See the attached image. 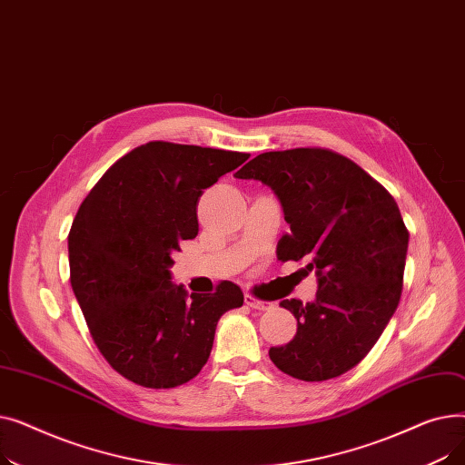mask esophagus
<instances>
[{"label":"esophagus","instance_id":"obj_1","mask_svg":"<svg viewBox=\"0 0 465 465\" xmlns=\"http://www.w3.org/2000/svg\"><path fill=\"white\" fill-rule=\"evenodd\" d=\"M245 303H247L249 307L256 309V311H267V309H272V303H270V302H263V300H260V298H254L252 294H245Z\"/></svg>","mask_w":465,"mask_h":465}]
</instances>
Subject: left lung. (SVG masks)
I'll return each mask as SVG.
<instances>
[{"instance_id": "obj_1", "label": "left lung", "mask_w": 465, "mask_h": 465, "mask_svg": "<svg viewBox=\"0 0 465 465\" xmlns=\"http://www.w3.org/2000/svg\"><path fill=\"white\" fill-rule=\"evenodd\" d=\"M235 177L275 192L290 226L277 258L307 262L302 272L319 281L312 302H281L298 331L270 349L272 361L307 382L347 373L373 349L401 298L409 232L396 200L352 160L326 149L263 153Z\"/></svg>"}]
</instances>
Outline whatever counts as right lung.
Wrapping results in <instances>:
<instances>
[{"label":"right lung","instance_id":"right-lung-1","mask_svg":"<svg viewBox=\"0 0 465 465\" xmlns=\"http://www.w3.org/2000/svg\"><path fill=\"white\" fill-rule=\"evenodd\" d=\"M251 154L151 141L114 162L81 203L67 237L71 286L111 368L144 388H175L202 371L214 330L242 305L237 284L188 294L171 254L198 235L205 188Z\"/></svg>","mask_w":465,"mask_h":465}]
</instances>
